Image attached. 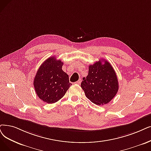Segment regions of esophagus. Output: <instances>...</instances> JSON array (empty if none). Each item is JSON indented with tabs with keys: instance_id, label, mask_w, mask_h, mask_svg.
Segmentation results:
<instances>
[{
	"instance_id": "1",
	"label": "esophagus",
	"mask_w": 151,
	"mask_h": 151,
	"mask_svg": "<svg viewBox=\"0 0 151 151\" xmlns=\"http://www.w3.org/2000/svg\"><path fill=\"white\" fill-rule=\"evenodd\" d=\"M81 82H82V80H81V79H80L77 82H76V83H77V84H79V85H80Z\"/></svg>"
}]
</instances>
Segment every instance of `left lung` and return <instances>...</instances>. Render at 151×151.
Instances as JSON below:
<instances>
[{"mask_svg":"<svg viewBox=\"0 0 151 151\" xmlns=\"http://www.w3.org/2000/svg\"><path fill=\"white\" fill-rule=\"evenodd\" d=\"M81 87L92 103L99 105L107 104L118 90L116 72L109 62L100 59L88 66V76L83 78Z\"/></svg>","mask_w":151,"mask_h":151,"instance_id":"1","label":"left lung"}]
</instances>
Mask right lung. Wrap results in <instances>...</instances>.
Listing matches in <instances>:
<instances>
[{
    "label": "right lung",
    "mask_w": 151,
    "mask_h": 151,
    "mask_svg": "<svg viewBox=\"0 0 151 151\" xmlns=\"http://www.w3.org/2000/svg\"><path fill=\"white\" fill-rule=\"evenodd\" d=\"M63 63L55 56L46 59L39 68L35 77L33 85L38 97L47 104L59 100L72 83L69 76L62 69Z\"/></svg>",
    "instance_id": "1"
}]
</instances>
